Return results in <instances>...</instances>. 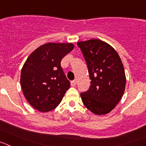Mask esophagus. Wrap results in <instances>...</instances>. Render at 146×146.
<instances>
[{
	"instance_id": "esophagus-1",
	"label": "esophagus",
	"mask_w": 146,
	"mask_h": 146,
	"mask_svg": "<svg viewBox=\"0 0 146 146\" xmlns=\"http://www.w3.org/2000/svg\"><path fill=\"white\" fill-rule=\"evenodd\" d=\"M76 84H77V81L74 80H72V82H71V85H72V86H75Z\"/></svg>"
}]
</instances>
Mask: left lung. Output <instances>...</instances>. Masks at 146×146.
<instances>
[{"label":"left lung","mask_w":146,"mask_h":146,"mask_svg":"<svg viewBox=\"0 0 146 146\" xmlns=\"http://www.w3.org/2000/svg\"><path fill=\"white\" fill-rule=\"evenodd\" d=\"M88 69L91 87L80 94L87 109L102 115L111 112L125 91L126 75L123 63L112 46L100 39L77 42Z\"/></svg>","instance_id":"obj_1"}]
</instances>
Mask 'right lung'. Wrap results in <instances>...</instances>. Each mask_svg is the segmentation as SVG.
Segmentation results:
<instances>
[{
  "mask_svg": "<svg viewBox=\"0 0 146 146\" xmlns=\"http://www.w3.org/2000/svg\"><path fill=\"white\" fill-rule=\"evenodd\" d=\"M74 47L72 43L49 42L36 49L25 60L20 85L27 101L39 112L57 108L70 88L60 61Z\"/></svg>",
  "mask_w": 146,
  "mask_h": 146,
  "instance_id": "right-lung-1",
  "label": "right lung"
}]
</instances>
